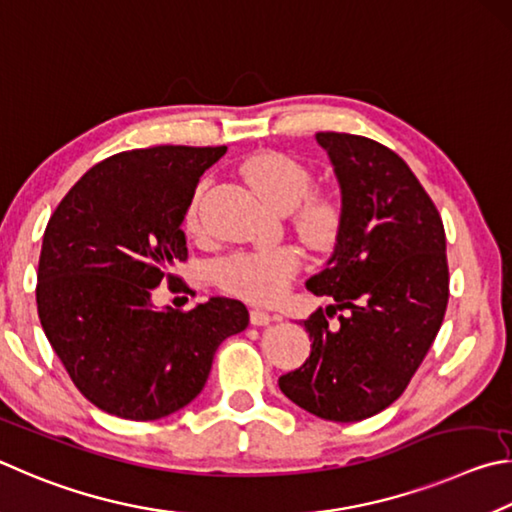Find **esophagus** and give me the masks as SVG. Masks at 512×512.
Returning a JSON list of instances; mask_svg holds the SVG:
<instances>
[{
    "label": "esophagus",
    "instance_id": "1",
    "mask_svg": "<svg viewBox=\"0 0 512 512\" xmlns=\"http://www.w3.org/2000/svg\"><path fill=\"white\" fill-rule=\"evenodd\" d=\"M276 317H272L270 312H265V310H261V308H251L249 310V321H251V326H267V324H272Z\"/></svg>",
    "mask_w": 512,
    "mask_h": 512
}]
</instances>
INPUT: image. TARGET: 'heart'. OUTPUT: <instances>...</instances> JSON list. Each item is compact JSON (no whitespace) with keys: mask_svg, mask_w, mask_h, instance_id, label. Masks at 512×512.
I'll return each instance as SVG.
<instances>
[{"mask_svg":"<svg viewBox=\"0 0 512 512\" xmlns=\"http://www.w3.org/2000/svg\"><path fill=\"white\" fill-rule=\"evenodd\" d=\"M240 173L270 209L283 213L294 209V229L308 245L324 247L337 236L342 222L339 202L330 193L310 191L312 173L299 159L279 150H261L242 161ZM202 188H197L184 218L186 233L193 238L202 236ZM299 270L301 258L290 247L236 251L215 263L213 279L233 297L272 303L283 297Z\"/></svg>","mask_w":512,"mask_h":512,"instance_id":"obj_1","label":"heart"}]
</instances>
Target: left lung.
<instances>
[{
  "label": "left lung",
  "mask_w": 512,
  "mask_h": 512,
  "mask_svg": "<svg viewBox=\"0 0 512 512\" xmlns=\"http://www.w3.org/2000/svg\"><path fill=\"white\" fill-rule=\"evenodd\" d=\"M317 141L342 186V222L333 256L306 288L335 303L303 321L310 357L279 387L310 414L355 423L398 400L434 344L450 299L445 229L391 148L346 132H317ZM337 311L345 315L330 329Z\"/></svg>",
  "instance_id": "8db88e82"
}]
</instances>
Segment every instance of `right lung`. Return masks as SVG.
Masks as SVG:
<instances>
[{
  "instance_id": "right-lung-1",
  "label": "right lung",
  "mask_w": 512,
  "mask_h": 512,
  "mask_svg": "<svg viewBox=\"0 0 512 512\" xmlns=\"http://www.w3.org/2000/svg\"><path fill=\"white\" fill-rule=\"evenodd\" d=\"M227 146H155L98 161L44 229L40 324L71 382L107 414L157 420L204 389L224 339L249 312L215 297L193 310L152 308V290L182 283V222L202 173Z\"/></svg>"
}]
</instances>
